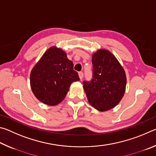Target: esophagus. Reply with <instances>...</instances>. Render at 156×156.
Instances as JSON below:
<instances>
[{"label":"esophagus","instance_id":"1","mask_svg":"<svg viewBox=\"0 0 156 156\" xmlns=\"http://www.w3.org/2000/svg\"><path fill=\"white\" fill-rule=\"evenodd\" d=\"M78 76H79V78H80V80H82V79L83 78V73L82 72H79L78 73Z\"/></svg>","mask_w":156,"mask_h":156}]
</instances>
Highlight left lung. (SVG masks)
Listing matches in <instances>:
<instances>
[{
	"label": "left lung",
	"instance_id": "8db88e82",
	"mask_svg": "<svg viewBox=\"0 0 156 156\" xmlns=\"http://www.w3.org/2000/svg\"><path fill=\"white\" fill-rule=\"evenodd\" d=\"M93 78L83 82V88L92 107L100 112L115 107L125 94V70L112 52L100 49L92 54Z\"/></svg>",
	"mask_w": 156,
	"mask_h": 156
}]
</instances>
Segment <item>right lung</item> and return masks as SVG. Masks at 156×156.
Wrapping results in <instances>:
<instances>
[{
	"label": "right lung",
	"mask_w": 156,
	"mask_h": 156,
	"mask_svg": "<svg viewBox=\"0 0 156 156\" xmlns=\"http://www.w3.org/2000/svg\"><path fill=\"white\" fill-rule=\"evenodd\" d=\"M80 80L73 62L56 46L50 47L34 65L30 73V85L34 96L43 103L55 106L66 96L73 82Z\"/></svg>",
	"instance_id": "add662e5"
}]
</instances>
